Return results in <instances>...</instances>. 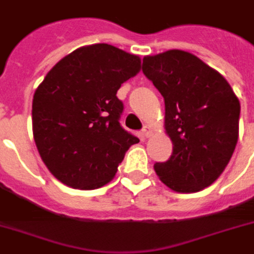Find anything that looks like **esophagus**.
<instances>
[{"mask_svg":"<svg viewBox=\"0 0 254 254\" xmlns=\"http://www.w3.org/2000/svg\"><path fill=\"white\" fill-rule=\"evenodd\" d=\"M151 135V128L149 126H144V128H142V136L144 137H149Z\"/></svg>","mask_w":254,"mask_h":254,"instance_id":"obj_1","label":"esophagus"}]
</instances>
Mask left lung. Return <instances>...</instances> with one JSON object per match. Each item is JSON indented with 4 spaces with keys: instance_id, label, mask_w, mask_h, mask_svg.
<instances>
[{
    "instance_id": "8db88e82",
    "label": "left lung",
    "mask_w": 254,
    "mask_h": 254,
    "mask_svg": "<svg viewBox=\"0 0 254 254\" xmlns=\"http://www.w3.org/2000/svg\"><path fill=\"white\" fill-rule=\"evenodd\" d=\"M142 71L163 96L164 128L173 145L170 159L154 170L173 191L203 190L235 150L239 99L217 70L183 50L145 56Z\"/></svg>"
}]
</instances>
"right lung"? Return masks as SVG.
Segmentation results:
<instances>
[{
	"instance_id": "add662e5",
	"label": "right lung",
	"mask_w": 254,
	"mask_h": 254,
	"mask_svg": "<svg viewBox=\"0 0 254 254\" xmlns=\"http://www.w3.org/2000/svg\"><path fill=\"white\" fill-rule=\"evenodd\" d=\"M141 68L137 55L96 43L74 50L49 71L32 104L43 163L73 189L94 190L116 176L136 136L122 128L121 84Z\"/></svg>"
}]
</instances>
